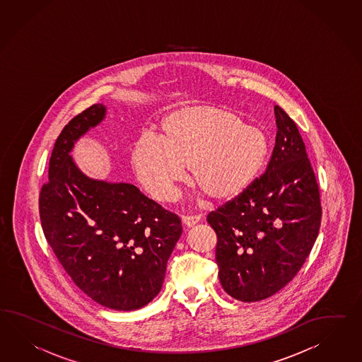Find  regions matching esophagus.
I'll return each instance as SVG.
<instances>
[{
  "label": "esophagus",
  "instance_id": "1",
  "mask_svg": "<svg viewBox=\"0 0 362 362\" xmlns=\"http://www.w3.org/2000/svg\"><path fill=\"white\" fill-rule=\"evenodd\" d=\"M199 221H200L199 216H183L182 217V222L185 228H192Z\"/></svg>",
  "mask_w": 362,
  "mask_h": 362
}]
</instances>
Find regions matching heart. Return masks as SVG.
<instances>
[{
	"label": "heart",
	"instance_id": "b5f03b06",
	"mask_svg": "<svg viewBox=\"0 0 362 362\" xmlns=\"http://www.w3.org/2000/svg\"><path fill=\"white\" fill-rule=\"evenodd\" d=\"M160 128V139L145 133L131 150L134 175L159 202L174 196L185 168L213 202H234L255 183L268 158L264 131L226 108L185 107L166 116Z\"/></svg>",
	"mask_w": 362,
	"mask_h": 362
}]
</instances>
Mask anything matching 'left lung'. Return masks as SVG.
I'll return each mask as SVG.
<instances>
[{"mask_svg":"<svg viewBox=\"0 0 362 362\" xmlns=\"http://www.w3.org/2000/svg\"><path fill=\"white\" fill-rule=\"evenodd\" d=\"M277 134L264 174L234 202L208 214L223 291L242 302L265 300L293 280L320 228L315 173L297 124L274 107Z\"/></svg>","mask_w":362,"mask_h":362,"instance_id":"left-lung-1","label":"left lung"}]
</instances>
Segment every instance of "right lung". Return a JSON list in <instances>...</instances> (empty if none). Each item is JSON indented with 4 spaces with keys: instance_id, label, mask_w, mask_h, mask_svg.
Segmentation results:
<instances>
[{
    "instance_id": "obj_1",
    "label": "right lung",
    "mask_w": 362,
    "mask_h": 362,
    "mask_svg": "<svg viewBox=\"0 0 362 362\" xmlns=\"http://www.w3.org/2000/svg\"><path fill=\"white\" fill-rule=\"evenodd\" d=\"M105 114L93 105L62 128L39 214L48 245L81 291L108 309L132 311L160 291L182 223L137 187L88 179L74 165L73 144Z\"/></svg>"
}]
</instances>
